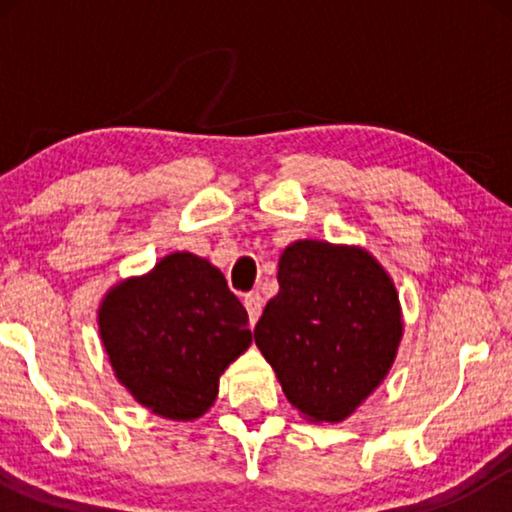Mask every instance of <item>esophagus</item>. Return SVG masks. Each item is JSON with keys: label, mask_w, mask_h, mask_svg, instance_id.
<instances>
[{"label": "esophagus", "mask_w": 512, "mask_h": 512, "mask_svg": "<svg viewBox=\"0 0 512 512\" xmlns=\"http://www.w3.org/2000/svg\"><path fill=\"white\" fill-rule=\"evenodd\" d=\"M244 307H247V312H249V324L254 326L258 317H261V310H263L261 293H247V296H244Z\"/></svg>", "instance_id": "1"}]
</instances>
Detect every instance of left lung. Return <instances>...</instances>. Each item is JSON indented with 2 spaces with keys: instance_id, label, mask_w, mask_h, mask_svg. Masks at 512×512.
<instances>
[{
  "instance_id": "1",
  "label": "left lung",
  "mask_w": 512,
  "mask_h": 512,
  "mask_svg": "<svg viewBox=\"0 0 512 512\" xmlns=\"http://www.w3.org/2000/svg\"><path fill=\"white\" fill-rule=\"evenodd\" d=\"M279 293L254 340L293 408L340 422L384 380L401 342V305L368 251L303 240L279 258Z\"/></svg>"
}]
</instances>
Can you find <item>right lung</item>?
Masks as SVG:
<instances>
[{
    "label": "right lung",
    "instance_id": "obj_1",
    "mask_svg": "<svg viewBox=\"0 0 512 512\" xmlns=\"http://www.w3.org/2000/svg\"><path fill=\"white\" fill-rule=\"evenodd\" d=\"M247 310L205 258L165 256L118 284L100 307V335L121 384L170 419L205 415L219 377L251 345Z\"/></svg>",
    "mask_w": 512,
    "mask_h": 512
}]
</instances>
